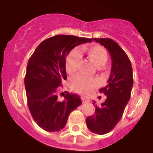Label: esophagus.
I'll list each match as a JSON object with an SVG mask.
<instances>
[{"mask_svg": "<svg viewBox=\"0 0 153 153\" xmlns=\"http://www.w3.org/2000/svg\"><path fill=\"white\" fill-rule=\"evenodd\" d=\"M81 100H82L83 102H90V100H89L88 99L85 98V97H81Z\"/></svg>", "mask_w": 153, "mask_h": 153, "instance_id": "obj_1", "label": "esophagus"}]
</instances>
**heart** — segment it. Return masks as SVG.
Listing matches in <instances>:
<instances>
[{
	"mask_svg": "<svg viewBox=\"0 0 153 153\" xmlns=\"http://www.w3.org/2000/svg\"><path fill=\"white\" fill-rule=\"evenodd\" d=\"M83 51L89 58V60H91L97 67H102L107 60V52L101 46L94 45L85 47H83ZM81 58L82 56L80 52L76 48L73 49L69 53L66 59V70L67 73L73 74L76 72ZM98 79L96 78L87 77L84 75L79 74L71 80V87L74 91L86 95L90 93L93 88H95L98 85Z\"/></svg>",
	"mask_w": 153,
	"mask_h": 153,
	"instance_id": "heart-1",
	"label": "heart"
}]
</instances>
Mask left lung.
Here are the masks:
<instances>
[{
	"mask_svg": "<svg viewBox=\"0 0 153 153\" xmlns=\"http://www.w3.org/2000/svg\"><path fill=\"white\" fill-rule=\"evenodd\" d=\"M93 40L106 47L112 59L111 73L107 85L100 90V93L106 96V100L100 106L93 101L95 114L86 120L87 128L92 132L103 135L110 132L122 117L130 99L133 76L130 60L117 42L110 38Z\"/></svg>",
	"mask_w": 153,
	"mask_h": 153,
	"instance_id": "left-lung-1",
	"label": "left lung"
}]
</instances>
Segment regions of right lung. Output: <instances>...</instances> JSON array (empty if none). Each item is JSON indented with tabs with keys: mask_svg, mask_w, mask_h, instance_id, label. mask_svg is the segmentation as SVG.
I'll list each match as a JSON object with an SVG mask.
<instances>
[{
	"mask_svg": "<svg viewBox=\"0 0 153 153\" xmlns=\"http://www.w3.org/2000/svg\"><path fill=\"white\" fill-rule=\"evenodd\" d=\"M91 41L71 35H56L42 41L28 60L24 78L28 108L35 122L44 130L63 129L70 113L82 103L79 96L70 93L60 102L56 92L62 81L67 79L66 57L70 51Z\"/></svg>",
	"mask_w": 153,
	"mask_h": 153,
	"instance_id": "1",
	"label": "right lung"
}]
</instances>
